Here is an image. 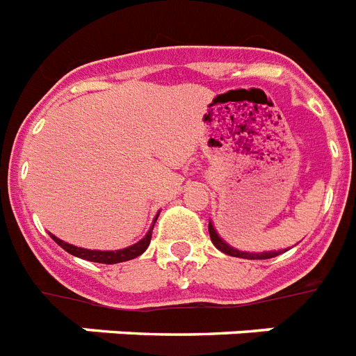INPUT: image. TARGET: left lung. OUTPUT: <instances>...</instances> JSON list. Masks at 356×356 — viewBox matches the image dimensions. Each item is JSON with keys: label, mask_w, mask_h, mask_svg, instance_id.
<instances>
[{"label": "left lung", "mask_w": 356, "mask_h": 356, "mask_svg": "<svg viewBox=\"0 0 356 356\" xmlns=\"http://www.w3.org/2000/svg\"><path fill=\"white\" fill-rule=\"evenodd\" d=\"M209 237H211V243L217 246L220 252L224 254L232 255V257H241V259H270L275 257V255H280L281 252H261V254H250V252H241V250H235L233 246H229L227 243H224L222 238L218 237L217 229L213 227V224L209 222Z\"/></svg>", "instance_id": "obj_1"}]
</instances>
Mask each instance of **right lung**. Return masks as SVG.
Returning a JSON list of instances; mask_svg holds the SVG:
<instances>
[{
    "label": "right lung",
    "instance_id": "add662e5",
    "mask_svg": "<svg viewBox=\"0 0 356 356\" xmlns=\"http://www.w3.org/2000/svg\"><path fill=\"white\" fill-rule=\"evenodd\" d=\"M158 218V217H156ZM154 218V222H156ZM154 227V224H152ZM152 227H150L147 235H145L139 243L132 244L129 248H123V250H115V252H102V250H86V248H79V246H73V244H67L64 241H60L58 237L55 235H51L53 241H55L60 248H64L67 254L75 255V257H81V259H86V261H93V263H104V264H115V263H123V261H130V259H136L138 255H141L145 250L149 248L150 244V237H152Z\"/></svg>",
    "mask_w": 356,
    "mask_h": 356
}]
</instances>
